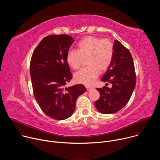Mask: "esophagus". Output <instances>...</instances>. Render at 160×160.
I'll return each mask as SVG.
<instances>
[{"label":"esophagus","mask_w":160,"mask_h":160,"mask_svg":"<svg viewBox=\"0 0 160 160\" xmlns=\"http://www.w3.org/2000/svg\"><path fill=\"white\" fill-rule=\"evenodd\" d=\"M86 88H87V91H90V90H92V89H94V87H91V86H86Z\"/></svg>","instance_id":"esophagus-1"}]
</instances>
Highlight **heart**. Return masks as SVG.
<instances>
[{
    "mask_svg": "<svg viewBox=\"0 0 160 160\" xmlns=\"http://www.w3.org/2000/svg\"><path fill=\"white\" fill-rule=\"evenodd\" d=\"M114 55V46L108 39L87 36L77 43V49H70L66 54V62L74 70L79 68L82 59L87 57L88 66L82 68L74 75L75 80L84 85L92 84L100 72L106 70Z\"/></svg>",
    "mask_w": 160,
    "mask_h": 160,
    "instance_id": "heart-1",
    "label": "heart"
}]
</instances>
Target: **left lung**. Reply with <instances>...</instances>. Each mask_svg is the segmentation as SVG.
<instances>
[{"label":"left lung","instance_id":"obj_1","mask_svg":"<svg viewBox=\"0 0 160 160\" xmlns=\"http://www.w3.org/2000/svg\"><path fill=\"white\" fill-rule=\"evenodd\" d=\"M112 62L101 80L112 84V87L97 88L99 99L94 103L102 114L115 113L122 109L130 100L135 87L136 77L130 51L115 40ZM108 84V83H106Z\"/></svg>","mask_w":160,"mask_h":160}]
</instances>
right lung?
Returning <instances> with one entry per match:
<instances>
[{"label":"right lung","instance_id":"1","mask_svg":"<svg viewBox=\"0 0 160 160\" xmlns=\"http://www.w3.org/2000/svg\"><path fill=\"white\" fill-rule=\"evenodd\" d=\"M74 41L67 35L45 37L31 59L30 76L35 98L45 114L58 120L72 115L77 98L87 90L82 84L65 87L72 78L66 58Z\"/></svg>","mask_w":160,"mask_h":160}]
</instances>
